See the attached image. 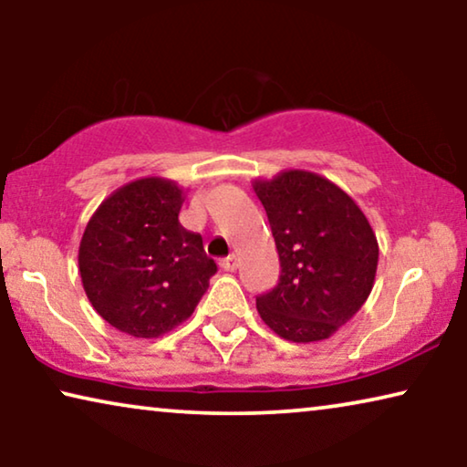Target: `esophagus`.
I'll use <instances>...</instances> for the list:
<instances>
[{"label":"esophagus","mask_w":467,"mask_h":467,"mask_svg":"<svg viewBox=\"0 0 467 467\" xmlns=\"http://www.w3.org/2000/svg\"><path fill=\"white\" fill-rule=\"evenodd\" d=\"M221 267L225 272H234L235 267H238V257H235V254H229V257L221 259Z\"/></svg>","instance_id":"34e87169"}]
</instances>
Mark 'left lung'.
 <instances>
[{"label": "left lung", "instance_id": "obj_1", "mask_svg": "<svg viewBox=\"0 0 467 467\" xmlns=\"http://www.w3.org/2000/svg\"><path fill=\"white\" fill-rule=\"evenodd\" d=\"M253 189L280 259L278 285L257 297L259 317L289 342L327 340L372 293V225L347 191L315 171L285 170Z\"/></svg>", "mask_w": 467, "mask_h": 467}]
</instances>
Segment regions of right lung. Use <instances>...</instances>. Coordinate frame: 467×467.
<instances>
[{
  "instance_id": "obj_1",
  "label": "right lung",
  "mask_w": 467,
  "mask_h": 467,
  "mask_svg": "<svg viewBox=\"0 0 467 467\" xmlns=\"http://www.w3.org/2000/svg\"><path fill=\"white\" fill-rule=\"evenodd\" d=\"M184 191L159 176L108 195L88 219L78 270L88 302L123 334L159 337L193 315L216 264L178 221Z\"/></svg>"
}]
</instances>
